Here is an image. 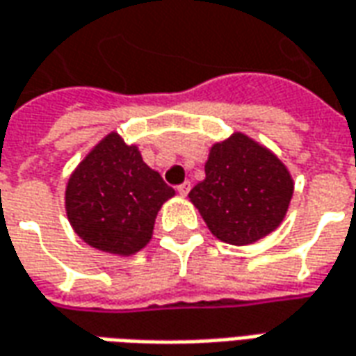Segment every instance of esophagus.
<instances>
[{
  "mask_svg": "<svg viewBox=\"0 0 356 356\" xmlns=\"http://www.w3.org/2000/svg\"><path fill=\"white\" fill-rule=\"evenodd\" d=\"M188 191H191V183H188V181H185V183H181V185L177 186V193L181 196L188 195Z\"/></svg>",
  "mask_w": 356,
  "mask_h": 356,
  "instance_id": "obj_1",
  "label": "esophagus"
}]
</instances>
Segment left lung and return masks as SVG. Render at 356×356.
I'll return each instance as SVG.
<instances>
[{
  "label": "left lung",
  "mask_w": 356,
  "mask_h": 356,
  "mask_svg": "<svg viewBox=\"0 0 356 356\" xmlns=\"http://www.w3.org/2000/svg\"><path fill=\"white\" fill-rule=\"evenodd\" d=\"M206 179L188 193L216 237L250 245L272 233L287 213L293 179L277 156L243 133L213 144Z\"/></svg>",
  "instance_id": "1"
}]
</instances>
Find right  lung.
I'll use <instances>...</instances> for the list:
<instances>
[{"label":"right lung","mask_w":356,"mask_h":356,"mask_svg":"<svg viewBox=\"0 0 356 356\" xmlns=\"http://www.w3.org/2000/svg\"><path fill=\"white\" fill-rule=\"evenodd\" d=\"M173 195L160 173L144 163L138 148L111 133L69 179L67 218L90 247L129 256L152 238L158 210Z\"/></svg>","instance_id":"right-lung-1"}]
</instances>
